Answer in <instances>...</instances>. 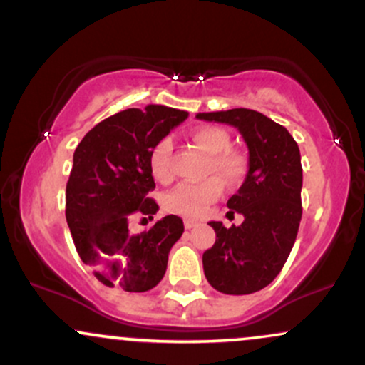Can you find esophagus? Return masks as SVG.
I'll return each instance as SVG.
<instances>
[{"instance_id":"34e87169","label":"esophagus","mask_w":365,"mask_h":365,"mask_svg":"<svg viewBox=\"0 0 365 365\" xmlns=\"http://www.w3.org/2000/svg\"><path fill=\"white\" fill-rule=\"evenodd\" d=\"M195 226H198L197 221H193V219H184V228L191 230V228H195Z\"/></svg>"}]
</instances>
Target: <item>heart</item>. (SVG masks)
Here are the masks:
<instances>
[{
  "label": "heart",
  "instance_id": "b5f03b06",
  "mask_svg": "<svg viewBox=\"0 0 365 365\" xmlns=\"http://www.w3.org/2000/svg\"><path fill=\"white\" fill-rule=\"evenodd\" d=\"M191 140L210 158L207 163L209 174H219L228 184H237L245 175V160L238 153L226 150L230 146V135L215 127H198L191 132ZM172 144L168 139L160 140L153 148L150 156V168L153 178L158 182H168L172 179L170 167ZM225 191V184L219 178H209L200 182L179 184L168 191L163 198V207L168 212L184 217H202L210 205L219 200Z\"/></svg>",
  "mask_w": 365,
  "mask_h": 365
}]
</instances>
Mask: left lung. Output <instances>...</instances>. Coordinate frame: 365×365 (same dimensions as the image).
Returning <instances> with one entry per match:
<instances>
[{"mask_svg":"<svg viewBox=\"0 0 365 365\" xmlns=\"http://www.w3.org/2000/svg\"><path fill=\"white\" fill-rule=\"evenodd\" d=\"M198 120L238 128L249 148V172L231 212L244 215L240 226L209 222L215 244L203 252V273L215 291L252 294L272 284L284 268L299 230L303 168L297 143L287 128L252 109L200 113Z\"/></svg>","mask_w":365,"mask_h":365,"instance_id":"1","label":"left lung"}]
</instances>
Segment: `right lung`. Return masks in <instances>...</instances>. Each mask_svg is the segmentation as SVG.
I'll use <instances>...</instances> for the list:
<instances>
[{
  "mask_svg": "<svg viewBox=\"0 0 365 365\" xmlns=\"http://www.w3.org/2000/svg\"><path fill=\"white\" fill-rule=\"evenodd\" d=\"M186 118V111L167 106L125 109L97 123L74 151L66 221L81 261L108 287L146 292L165 275L182 219L165 215L139 235L128 231V221L137 214L153 219L158 210L150 198L151 151Z\"/></svg>",
  "mask_w": 365,
  "mask_h": 365,
  "instance_id": "add662e5",
  "label": "right lung"
}]
</instances>
